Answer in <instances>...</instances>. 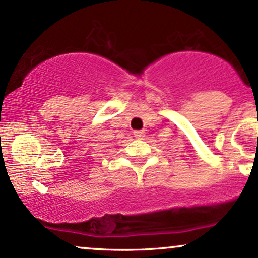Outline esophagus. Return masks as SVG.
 Returning a JSON list of instances; mask_svg holds the SVG:
<instances>
[{"mask_svg": "<svg viewBox=\"0 0 258 258\" xmlns=\"http://www.w3.org/2000/svg\"><path fill=\"white\" fill-rule=\"evenodd\" d=\"M133 135H135L136 138L142 139V138L144 137V136H146V132H144L143 130H139V131H135V132H133Z\"/></svg>", "mask_w": 258, "mask_h": 258, "instance_id": "esophagus-1", "label": "esophagus"}]
</instances>
